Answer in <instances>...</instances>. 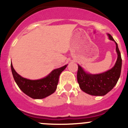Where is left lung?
Returning <instances> with one entry per match:
<instances>
[{"mask_svg":"<svg viewBox=\"0 0 128 128\" xmlns=\"http://www.w3.org/2000/svg\"><path fill=\"white\" fill-rule=\"evenodd\" d=\"M111 40L116 43V51L118 54L117 60L114 67L104 73L98 74H87L78 65L77 71V82L82 91L94 96H104L115 86L120 77L122 66V59L121 53L113 37L108 34Z\"/></svg>","mask_w":128,"mask_h":128,"instance_id":"1","label":"left lung"}]
</instances>
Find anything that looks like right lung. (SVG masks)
Here are the masks:
<instances>
[{"label": "right lung", "mask_w": 128, "mask_h": 128, "mask_svg": "<svg viewBox=\"0 0 128 128\" xmlns=\"http://www.w3.org/2000/svg\"><path fill=\"white\" fill-rule=\"evenodd\" d=\"M67 65L52 70L46 77L39 80H30L20 76L14 69L11 63V69L14 80L20 90L34 99H42L51 95L56 91L60 73Z\"/></svg>", "instance_id": "right-lung-1"}]
</instances>
